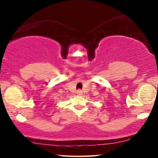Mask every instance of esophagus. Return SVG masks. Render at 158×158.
I'll use <instances>...</instances> for the list:
<instances>
[{
  "label": "esophagus",
  "mask_w": 158,
  "mask_h": 158,
  "mask_svg": "<svg viewBox=\"0 0 158 158\" xmlns=\"http://www.w3.org/2000/svg\"><path fill=\"white\" fill-rule=\"evenodd\" d=\"M77 94L78 95V96H81V95L83 94V91H82L81 90H77Z\"/></svg>",
  "instance_id": "esophagus-1"
}]
</instances>
